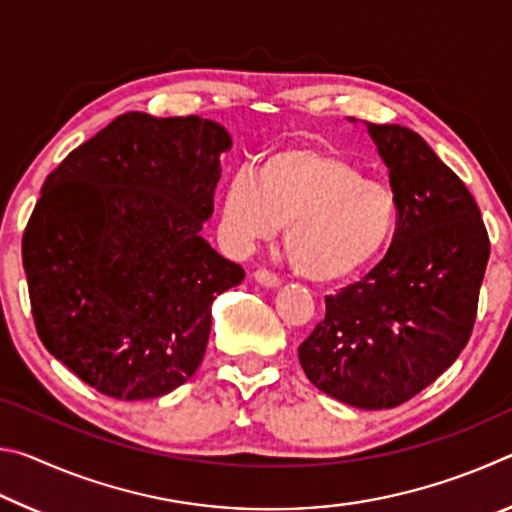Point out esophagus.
Segmentation results:
<instances>
[{
	"mask_svg": "<svg viewBox=\"0 0 512 512\" xmlns=\"http://www.w3.org/2000/svg\"><path fill=\"white\" fill-rule=\"evenodd\" d=\"M255 280L262 284V287H266V289H275V287H280V277H277L275 273H271V271H266V268H257L255 271Z\"/></svg>",
	"mask_w": 512,
	"mask_h": 512,
	"instance_id": "34e87169",
	"label": "esophagus"
}]
</instances>
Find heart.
<instances>
[{"mask_svg": "<svg viewBox=\"0 0 512 512\" xmlns=\"http://www.w3.org/2000/svg\"><path fill=\"white\" fill-rule=\"evenodd\" d=\"M223 221L241 246L273 239L287 228V253L314 282L361 273L391 246L400 198L384 180L363 178L348 155L320 146L275 151L253 173L230 180Z\"/></svg>", "mask_w": 512, "mask_h": 512, "instance_id": "heart-1", "label": "heart"}]
</instances>
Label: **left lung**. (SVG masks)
Masks as SVG:
<instances>
[{"label": "left lung", "mask_w": 512, "mask_h": 512, "mask_svg": "<svg viewBox=\"0 0 512 512\" xmlns=\"http://www.w3.org/2000/svg\"><path fill=\"white\" fill-rule=\"evenodd\" d=\"M366 128L400 198V223L386 257L325 298V318L298 357L320 391L375 411L411 400L463 352L490 239L463 180L418 133Z\"/></svg>", "instance_id": "obj_1"}]
</instances>
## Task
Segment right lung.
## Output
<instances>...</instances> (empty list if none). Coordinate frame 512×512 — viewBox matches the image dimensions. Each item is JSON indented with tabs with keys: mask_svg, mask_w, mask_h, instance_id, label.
Returning <instances> with one entry per match:
<instances>
[{
	"mask_svg": "<svg viewBox=\"0 0 512 512\" xmlns=\"http://www.w3.org/2000/svg\"><path fill=\"white\" fill-rule=\"evenodd\" d=\"M230 146L210 119L126 112L42 185L22 237L33 320L99 393L151 400L201 366L212 302L246 275L201 237Z\"/></svg>",
	"mask_w": 512,
	"mask_h": 512,
	"instance_id": "right-lung-1",
	"label": "right lung"
}]
</instances>
